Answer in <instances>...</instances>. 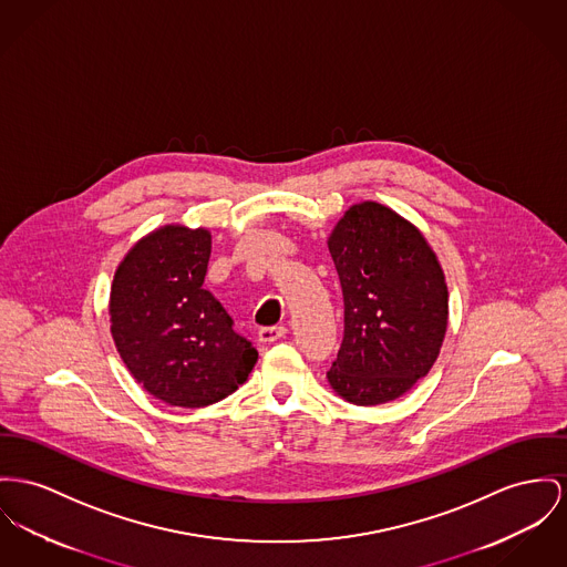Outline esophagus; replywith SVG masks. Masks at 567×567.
<instances>
[{
    "label": "esophagus",
    "instance_id": "1",
    "mask_svg": "<svg viewBox=\"0 0 567 567\" xmlns=\"http://www.w3.org/2000/svg\"><path fill=\"white\" fill-rule=\"evenodd\" d=\"M286 333H288V329H286V327H266V329H260L258 338H260L262 343H272V341L286 338Z\"/></svg>",
    "mask_w": 567,
    "mask_h": 567
}]
</instances>
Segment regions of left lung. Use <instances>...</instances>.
<instances>
[{
    "label": "left lung",
    "instance_id": "1",
    "mask_svg": "<svg viewBox=\"0 0 567 567\" xmlns=\"http://www.w3.org/2000/svg\"><path fill=\"white\" fill-rule=\"evenodd\" d=\"M329 251L343 295V340L327 372L350 404L398 400L439 359L450 320L441 262L419 227L384 204H352Z\"/></svg>",
    "mask_w": 567,
    "mask_h": 567
}]
</instances>
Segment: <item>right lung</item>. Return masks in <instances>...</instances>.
<instances>
[{"instance_id":"add662e5","label":"right lung","mask_w":567,"mask_h":567,"mask_svg":"<svg viewBox=\"0 0 567 567\" xmlns=\"http://www.w3.org/2000/svg\"><path fill=\"white\" fill-rule=\"evenodd\" d=\"M213 236L206 227H156L115 268L110 322L115 348L152 398L181 409L210 406L254 370L258 350L208 290Z\"/></svg>"}]
</instances>
